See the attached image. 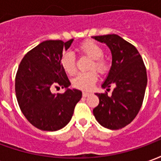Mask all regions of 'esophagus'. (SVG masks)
<instances>
[{
  "instance_id": "esophagus-1",
  "label": "esophagus",
  "mask_w": 161,
  "mask_h": 161,
  "mask_svg": "<svg viewBox=\"0 0 161 161\" xmlns=\"http://www.w3.org/2000/svg\"><path fill=\"white\" fill-rule=\"evenodd\" d=\"M90 93H88V92H83V97H89L90 96Z\"/></svg>"
}]
</instances>
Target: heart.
Segmentation results:
<instances>
[{"mask_svg": "<svg viewBox=\"0 0 161 161\" xmlns=\"http://www.w3.org/2000/svg\"><path fill=\"white\" fill-rule=\"evenodd\" d=\"M79 51L88 58H91V62L89 65L90 69H96L100 73H105L108 69V64L102 57L103 56V50L98 44L94 41L88 40L79 46ZM60 63L64 70L69 75H72L76 72V58L72 52L68 51L64 53L61 57ZM97 81V74L95 70L87 72H80L74 77L71 84L73 87L82 90L90 91Z\"/></svg>", "mask_w": 161, "mask_h": 161, "instance_id": "heart-1", "label": "heart"}]
</instances>
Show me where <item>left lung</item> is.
I'll list each match as a JSON object with an SVG mask.
<instances>
[{
  "label": "left lung",
  "mask_w": 161,
  "mask_h": 161,
  "mask_svg": "<svg viewBox=\"0 0 161 161\" xmlns=\"http://www.w3.org/2000/svg\"><path fill=\"white\" fill-rule=\"evenodd\" d=\"M107 45L112 55L111 67L102 88L114 86L111 97L96 93L99 104L93 109L97 121L108 129H120L129 124L141 109L147 77L142 56L130 43L116 34L94 36Z\"/></svg>",
  "instance_id": "8db88e82"
}]
</instances>
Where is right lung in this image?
I'll use <instances>...</instances> for the list:
<instances>
[{"label": "right lung", "instance_id": "1", "mask_svg": "<svg viewBox=\"0 0 161 161\" xmlns=\"http://www.w3.org/2000/svg\"><path fill=\"white\" fill-rule=\"evenodd\" d=\"M73 39L46 40L26 53L15 77L16 98L20 110L30 123L44 131H57L65 127L73 115L82 92L70 89V83L60 60ZM60 85L63 94H53L50 88Z\"/></svg>", "mask_w": 161, "mask_h": 161}]
</instances>
